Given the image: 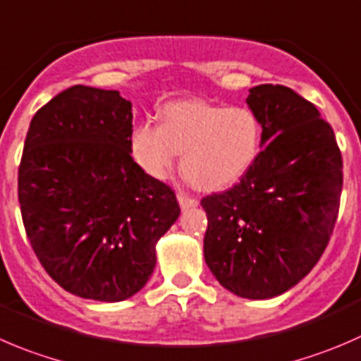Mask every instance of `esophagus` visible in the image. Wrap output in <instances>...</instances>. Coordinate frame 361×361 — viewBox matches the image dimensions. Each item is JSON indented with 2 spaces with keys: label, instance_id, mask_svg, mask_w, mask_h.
I'll return each mask as SVG.
<instances>
[{
  "label": "esophagus",
  "instance_id": "1",
  "mask_svg": "<svg viewBox=\"0 0 361 361\" xmlns=\"http://www.w3.org/2000/svg\"><path fill=\"white\" fill-rule=\"evenodd\" d=\"M177 200H179V205L182 210H188V209H191V207L198 205V200L189 198V196H185V195H179L177 196Z\"/></svg>",
  "mask_w": 361,
  "mask_h": 361
}]
</instances>
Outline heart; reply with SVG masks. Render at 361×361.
<instances>
[{"mask_svg": "<svg viewBox=\"0 0 361 361\" xmlns=\"http://www.w3.org/2000/svg\"><path fill=\"white\" fill-rule=\"evenodd\" d=\"M159 119L142 121L130 135L135 163L152 179H165L182 152L189 179L202 189L224 188L247 172L262 145L259 119L244 106L180 99L166 103Z\"/></svg>", "mask_w": 361, "mask_h": 361, "instance_id": "obj_1", "label": "heart"}]
</instances>
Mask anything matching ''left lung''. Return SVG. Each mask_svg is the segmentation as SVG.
Returning a JSON list of instances; mask_svg holds the SVG:
<instances>
[{"label": "left lung", "instance_id": "1", "mask_svg": "<svg viewBox=\"0 0 361 361\" xmlns=\"http://www.w3.org/2000/svg\"><path fill=\"white\" fill-rule=\"evenodd\" d=\"M262 124V152L228 191L202 198L203 255L221 286L267 300L298 284L319 262L334 231L342 156L316 106L290 87L249 89Z\"/></svg>", "mask_w": 361, "mask_h": 361}]
</instances>
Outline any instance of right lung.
<instances>
[{
    "label": "right lung",
    "instance_id": "obj_1",
    "mask_svg": "<svg viewBox=\"0 0 361 361\" xmlns=\"http://www.w3.org/2000/svg\"><path fill=\"white\" fill-rule=\"evenodd\" d=\"M131 103L73 85L31 119L19 166L23 223L63 290L123 302L145 286L156 244L179 217L176 192L130 152Z\"/></svg>",
    "mask_w": 361,
    "mask_h": 361
}]
</instances>
